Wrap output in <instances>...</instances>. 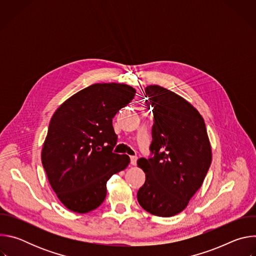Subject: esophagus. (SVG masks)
<instances>
[{
	"label": "esophagus",
	"mask_w": 256,
	"mask_h": 256,
	"mask_svg": "<svg viewBox=\"0 0 256 256\" xmlns=\"http://www.w3.org/2000/svg\"><path fill=\"white\" fill-rule=\"evenodd\" d=\"M138 161V157L136 156H130V163L132 165H136Z\"/></svg>",
	"instance_id": "1"
}]
</instances>
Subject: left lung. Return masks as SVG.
Here are the masks:
<instances>
[{
	"label": "left lung",
	"mask_w": 256,
	"mask_h": 256,
	"mask_svg": "<svg viewBox=\"0 0 256 256\" xmlns=\"http://www.w3.org/2000/svg\"><path fill=\"white\" fill-rule=\"evenodd\" d=\"M153 107L151 156L138 160L146 181L136 196L152 214L172 216L184 210L202 186L212 162L204 120L177 94L157 85L146 88Z\"/></svg>",
	"instance_id": "left-lung-1"
}]
</instances>
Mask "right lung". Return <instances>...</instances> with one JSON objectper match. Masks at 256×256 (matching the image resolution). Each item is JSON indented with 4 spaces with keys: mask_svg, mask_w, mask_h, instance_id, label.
I'll list each match as a JSON object with an SVG mask.
<instances>
[{
    "mask_svg": "<svg viewBox=\"0 0 256 256\" xmlns=\"http://www.w3.org/2000/svg\"><path fill=\"white\" fill-rule=\"evenodd\" d=\"M126 84H93L64 101L52 116L42 161L50 184L70 210L85 214L105 200L106 182L130 163L114 153L112 118L134 97Z\"/></svg>",
    "mask_w": 256,
    "mask_h": 256,
    "instance_id": "add662e5",
    "label": "right lung"
}]
</instances>
